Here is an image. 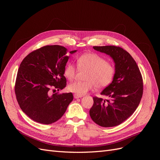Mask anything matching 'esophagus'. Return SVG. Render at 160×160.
<instances>
[{"label":"esophagus","mask_w":160,"mask_h":160,"mask_svg":"<svg viewBox=\"0 0 160 160\" xmlns=\"http://www.w3.org/2000/svg\"><path fill=\"white\" fill-rule=\"evenodd\" d=\"M74 98H81V97H82V96H80V95H76V94H74Z\"/></svg>","instance_id":"34e87169"}]
</instances>
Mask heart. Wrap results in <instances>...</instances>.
<instances>
[{"instance_id": "heart-1", "label": "heart", "mask_w": 160, "mask_h": 160, "mask_svg": "<svg viewBox=\"0 0 160 160\" xmlns=\"http://www.w3.org/2000/svg\"><path fill=\"white\" fill-rule=\"evenodd\" d=\"M79 69H88L84 79L85 81L70 83L67 89L72 93L80 96L85 95L95 86L102 89L108 86L112 82L115 75L114 65L106 60L99 54L93 52L83 53L77 59ZM77 73V67L72 63H67L63 69V75L69 80H72Z\"/></svg>"}]
</instances>
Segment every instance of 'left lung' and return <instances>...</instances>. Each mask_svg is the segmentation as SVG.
<instances>
[{"mask_svg": "<svg viewBox=\"0 0 160 160\" xmlns=\"http://www.w3.org/2000/svg\"><path fill=\"white\" fill-rule=\"evenodd\" d=\"M93 48L113 58L116 71L112 82L100 93L110 99L93 97L89 115L100 127H115L129 118L139 106L143 93L142 75L136 61L122 48L108 45Z\"/></svg>", "mask_w": 160, "mask_h": 160, "instance_id": "left-lung-1", "label": "left lung"}]
</instances>
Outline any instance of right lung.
<instances>
[{
	"mask_svg": "<svg viewBox=\"0 0 160 160\" xmlns=\"http://www.w3.org/2000/svg\"><path fill=\"white\" fill-rule=\"evenodd\" d=\"M67 51L60 45L44 46L28 54L20 64L15 93L21 109L33 121L44 124L57 121L73 100L72 93L51 94L67 85L63 69L69 58Z\"/></svg>",
	"mask_w": 160,
	"mask_h": 160,
	"instance_id": "right-lung-1",
	"label": "right lung"
}]
</instances>
